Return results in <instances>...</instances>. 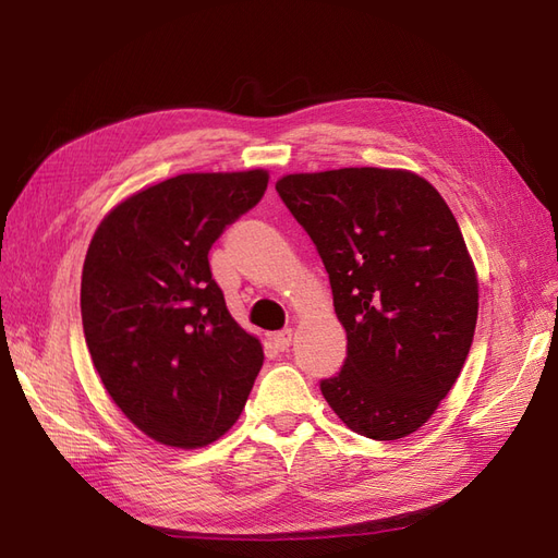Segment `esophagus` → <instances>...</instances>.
<instances>
[{
  "instance_id": "esophagus-1",
  "label": "esophagus",
  "mask_w": 558,
  "mask_h": 558,
  "mask_svg": "<svg viewBox=\"0 0 558 558\" xmlns=\"http://www.w3.org/2000/svg\"><path fill=\"white\" fill-rule=\"evenodd\" d=\"M269 340H272V344H275L279 351L289 349V347H291V340H293V330H291V328H283V330H279V332H275L272 337H269Z\"/></svg>"
}]
</instances>
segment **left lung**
<instances>
[{
    "label": "left lung",
    "mask_w": 558,
    "mask_h": 558,
    "mask_svg": "<svg viewBox=\"0 0 558 558\" xmlns=\"http://www.w3.org/2000/svg\"><path fill=\"white\" fill-rule=\"evenodd\" d=\"M277 193L312 238L347 330L340 373L320 379L359 435L400 440L451 391L477 326V275L442 195L408 170L289 174Z\"/></svg>",
    "instance_id": "1"
}]
</instances>
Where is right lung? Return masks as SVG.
<instances>
[{"mask_svg": "<svg viewBox=\"0 0 558 558\" xmlns=\"http://www.w3.org/2000/svg\"><path fill=\"white\" fill-rule=\"evenodd\" d=\"M267 179L179 174L134 193L95 230L81 277L86 344L113 402L160 445L218 440L260 373L263 347L230 316L207 256Z\"/></svg>", "mask_w": 558, "mask_h": 558, "instance_id": "add662e5", "label": "right lung"}]
</instances>
